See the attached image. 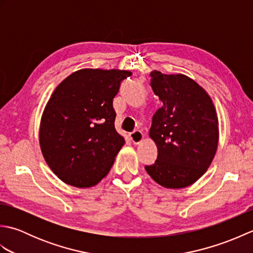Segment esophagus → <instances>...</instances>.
<instances>
[{
	"instance_id": "obj_1",
	"label": "esophagus",
	"mask_w": 253,
	"mask_h": 253,
	"mask_svg": "<svg viewBox=\"0 0 253 253\" xmlns=\"http://www.w3.org/2000/svg\"><path fill=\"white\" fill-rule=\"evenodd\" d=\"M129 137H130V140L133 142V144H138L143 140V133L141 130L132 131L129 135Z\"/></svg>"
}]
</instances>
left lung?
I'll return each mask as SVG.
<instances>
[{
  "label": "left lung",
  "mask_w": 253,
  "mask_h": 253,
  "mask_svg": "<svg viewBox=\"0 0 253 253\" xmlns=\"http://www.w3.org/2000/svg\"><path fill=\"white\" fill-rule=\"evenodd\" d=\"M150 85L162 106L155 112L150 137L158 158L147 173L166 188H184L206 173L215 155L218 124L211 98L185 75L150 74Z\"/></svg>",
  "instance_id": "left-lung-1"
}]
</instances>
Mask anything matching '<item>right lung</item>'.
Segmentation results:
<instances>
[{
  "label": "right lung",
  "instance_id": "1",
  "mask_svg": "<svg viewBox=\"0 0 253 253\" xmlns=\"http://www.w3.org/2000/svg\"><path fill=\"white\" fill-rule=\"evenodd\" d=\"M130 72L80 69L57 85L44 109L40 147L66 184L85 188L109 173L125 143L115 129L113 99Z\"/></svg>",
  "mask_w": 253,
  "mask_h": 253
}]
</instances>
